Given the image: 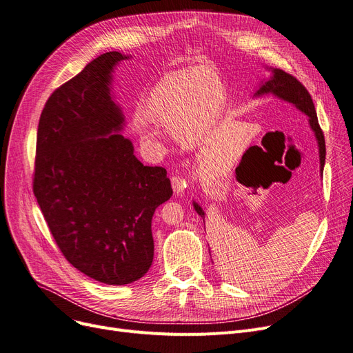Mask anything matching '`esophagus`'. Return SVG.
Wrapping results in <instances>:
<instances>
[{
  "mask_svg": "<svg viewBox=\"0 0 353 353\" xmlns=\"http://www.w3.org/2000/svg\"><path fill=\"white\" fill-rule=\"evenodd\" d=\"M171 184H172V190H174L176 194H181V192H184V190L187 188L188 181H187V178H184V176L174 175V176L171 178Z\"/></svg>",
  "mask_w": 353,
  "mask_h": 353,
  "instance_id": "obj_1",
  "label": "esophagus"
}]
</instances>
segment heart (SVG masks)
I'll list each match as a JSON object with an SVG mask.
<instances>
[{"label": "heart", "instance_id": "b5f03b06", "mask_svg": "<svg viewBox=\"0 0 353 353\" xmlns=\"http://www.w3.org/2000/svg\"><path fill=\"white\" fill-rule=\"evenodd\" d=\"M225 100L228 91L214 70H174L152 88L146 116L181 142L194 143L214 128Z\"/></svg>", "mask_w": 353, "mask_h": 353}]
</instances>
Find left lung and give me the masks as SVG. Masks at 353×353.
<instances>
[{
  "label": "left lung",
  "mask_w": 353,
  "mask_h": 353,
  "mask_svg": "<svg viewBox=\"0 0 353 353\" xmlns=\"http://www.w3.org/2000/svg\"><path fill=\"white\" fill-rule=\"evenodd\" d=\"M271 92L283 100L292 103L299 110H301L304 114L308 116V123L310 128H312L317 143H319V153H320V171L323 174V168H324V159H326V143H324V134L323 130L320 129V124L317 120V112L312 100V95L308 94L305 87L303 83L292 75L283 69H272V77L263 82L261 88L256 91V95L268 94ZM194 208L196 213H199L203 217L204 221V211L201 207L194 203ZM205 224V223H204Z\"/></svg>",
  "instance_id": "obj_1"
}]
</instances>
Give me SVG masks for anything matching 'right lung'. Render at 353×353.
<instances>
[{
	"label": "right lung",
	"instance_id": "right-lung-1",
	"mask_svg": "<svg viewBox=\"0 0 353 353\" xmlns=\"http://www.w3.org/2000/svg\"><path fill=\"white\" fill-rule=\"evenodd\" d=\"M107 52L54 90L40 114L33 192L65 259L108 285L142 278L153 261L152 217L171 199L162 166H145L120 132Z\"/></svg>",
	"mask_w": 353,
	"mask_h": 353
}]
</instances>
